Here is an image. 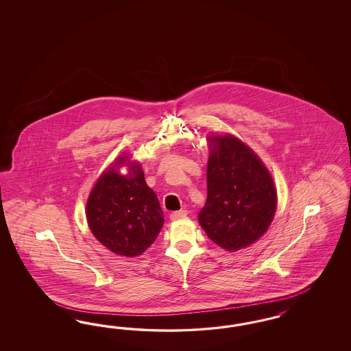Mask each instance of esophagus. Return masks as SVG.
Returning <instances> with one entry per match:
<instances>
[{
    "label": "esophagus",
    "instance_id": "esophagus-1",
    "mask_svg": "<svg viewBox=\"0 0 351 351\" xmlns=\"http://www.w3.org/2000/svg\"><path fill=\"white\" fill-rule=\"evenodd\" d=\"M186 215H188L186 210H180V211H175V213H171L170 219L171 220H178V219L185 217Z\"/></svg>",
    "mask_w": 351,
    "mask_h": 351
}]
</instances>
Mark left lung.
<instances>
[{"mask_svg":"<svg viewBox=\"0 0 351 351\" xmlns=\"http://www.w3.org/2000/svg\"><path fill=\"white\" fill-rule=\"evenodd\" d=\"M207 199L198 221L208 238L226 251L252 245L265 233L276 210L269 171L233 135L208 136Z\"/></svg>","mask_w":351,"mask_h":351,"instance_id":"obj_1","label":"left lung"}]
</instances>
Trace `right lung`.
I'll use <instances>...</instances> for the list:
<instances>
[{
    "instance_id": "right-lung-1",
    "label": "right lung",
    "mask_w": 351,
    "mask_h": 351,
    "mask_svg": "<svg viewBox=\"0 0 351 351\" xmlns=\"http://www.w3.org/2000/svg\"><path fill=\"white\" fill-rule=\"evenodd\" d=\"M128 160L122 154L96 181L87 199L86 216L90 230L101 245L113 254L135 257L156 241L165 219L141 166ZM125 162L130 172L121 176L115 167Z\"/></svg>"
}]
</instances>
